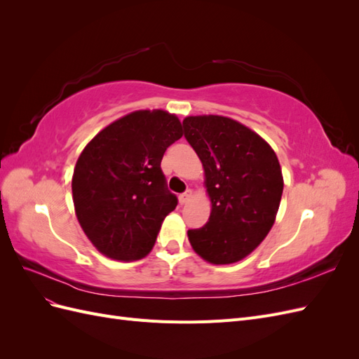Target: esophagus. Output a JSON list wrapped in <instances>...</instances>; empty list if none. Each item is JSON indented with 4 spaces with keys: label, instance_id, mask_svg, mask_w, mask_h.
Here are the masks:
<instances>
[{
    "label": "esophagus",
    "instance_id": "esophagus-1",
    "mask_svg": "<svg viewBox=\"0 0 359 359\" xmlns=\"http://www.w3.org/2000/svg\"><path fill=\"white\" fill-rule=\"evenodd\" d=\"M191 196H193V191H191V190L184 191L182 194H180V202H181V203H187Z\"/></svg>",
    "mask_w": 359,
    "mask_h": 359
}]
</instances>
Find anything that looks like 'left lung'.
Segmentation results:
<instances>
[{"label": "left lung", "instance_id": "1", "mask_svg": "<svg viewBox=\"0 0 359 359\" xmlns=\"http://www.w3.org/2000/svg\"><path fill=\"white\" fill-rule=\"evenodd\" d=\"M184 137L205 170L211 214L205 226L187 232L206 262L227 265L248 256L276 222L283 193L278 158L265 140L235 119L187 116Z\"/></svg>", "mask_w": 359, "mask_h": 359}]
</instances>
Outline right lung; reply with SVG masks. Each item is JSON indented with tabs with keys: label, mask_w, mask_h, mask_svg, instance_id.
Listing matches in <instances>:
<instances>
[{
	"label": "right lung",
	"mask_w": 359,
	"mask_h": 359,
	"mask_svg": "<svg viewBox=\"0 0 359 359\" xmlns=\"http://www.w3.org/2000/svg\"><path fill=\"white\" fill-rule=\"evenodd\" d=\"M182 136L177 115L136 111L103 128L76 161L72 191L76 217L99 252L132 262L153 248L178 199L160 163Z\"/></svg>",
	"instance_id": "obj_1"
}]
</instances>
